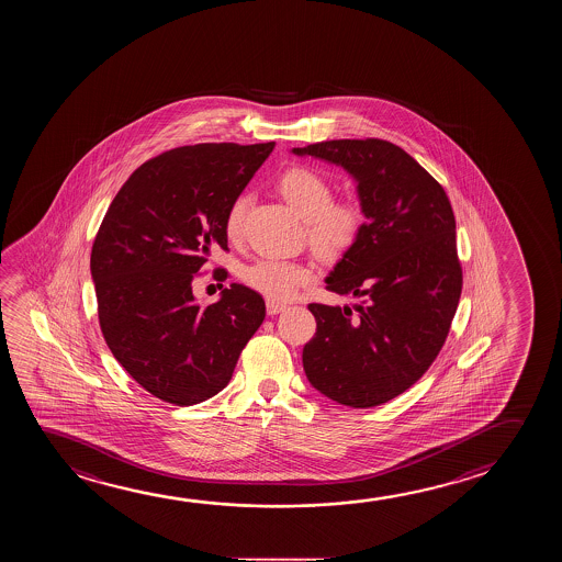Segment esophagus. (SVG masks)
<instances>
[{
  "instance_id": "esophagus-1",
  "label": "esophagus",
  "mask_w": 562,
  "mask_h": 562,
  "mask_svg": "<svg viewBox=\"0 0 562 562\" xmlns=\"http://www.w3.org/2000/svg\"><path fill=\"white\" fill-rule=\"evenodd\" d=\"M285 310V303L274 302V300H267V313L269 315H278Z\"/></svg>"
}]
</instances>
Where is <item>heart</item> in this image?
I'll return each mask as SVG.
<instances>
[{"label":"heart","mask_w":562,"mask_h":562,"mask_svg":"<svg viewBox=\"0 0 562 562\" xmlns=\"http://www.w3.org/2000/svg\"><path fill=\"white\" fill-rule=\"evenodd\" d=\"M278 189L307 222L311 247L318 257L340 259L358 244L366 214L356 201H333V183L325 173L307 166H295L282 173ZM247 204V196L239 195L226 211L224 229L232 241H237L244 234ZM241 277L255 292L270 300H285L300 285L311 282L313 272L307 265L295 260L259 259L245 267Z\"/></svg>","instance_id":"obj_1"}]
</instances>
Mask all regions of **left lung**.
Wrapping results in <instances>:
<instances>
[{
	"label": "left lung",
	"mask_w": 562,
	"mask_h": 562,
	"mask_svg": "<svg viewBox=\"0 0 562 562\" xmlns=\"http://www.w3.org/2000/svg\"><path fill=\"white\" fill-rule=\"evenodd\" d=\"M293 155L350 171L367 218L326 278V290L363 302L356 313L311 303L317 333L303 369L338 404L381 406L417 383L447 340L462 293L454 212L439 181L383 138L323 140Z\"/></svg>",
	"instance_id": "left-lung-1"
}]
</instances>
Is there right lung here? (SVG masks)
I'll use <instances>...</instances> for the list:
<instances>
[{"label":"right lung","mask_w":562,"mask_h":562,"mask_svg":"<svg viewBox=\"0 0 562 562\" xmlns=\"http://www.w3.org/2000/svg\"><path fill=\"white\" fill-rule=\"evenodd\" d=\"M272 148L166 150L131 173L94 237L90 272L108 348L168 404L193 406L218 394L265 321V300L251 288L232 284L218 302L199 305L191 282L212 247L228 249L226 211Z\"/></svg>","instance_id":"1"}]
</instances>
